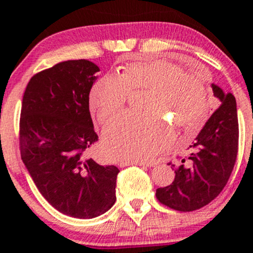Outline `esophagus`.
I'll return each instance as SVG.
<instances>
[{
    "instance_id": "34e87169",
    "label": "esophagus",
    "mask_w": 253,
    "mask_h": 253,
    "mask_svg": "<svg viewBox=\"0 0 253 253\" xmlns=\"http://www.w3.org/2000/svg\"><path fill=\"white\" fill-rule=\"evenodd\" d=\"M121 167H126V166H146V167H153V164H147V162L141 161H120Z\"/></svg>"
}]
</instances>
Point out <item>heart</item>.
Masks as SVG:
<instances>
[{"label":"heart","mask_w":253,"mask_h":253,"mask_svg":"<svg viewBox=\"0 0 253 253\" xmlns=\"http://www.w3.org/2000/svg\"><path fill=\"white\" fill-rule=\"evenodd\" d=\"M137 91H151L144 105L148 114H123L103 133L106 150L116 160L153 158L174 139L167 120L191 133L209 114L206 75L186 72L167 60L133 62L123 67L119 76H103L93 85L89 106L100 122L106 123L124 108L131 92Z\"/></svg>","instance_id":"obj_1"}]
</instances>
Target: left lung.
<instances>
[{"mask_svg": "<svg viewBox=\"0 0 253 253\" xmlns=\"http://www.w3.org/2000/svg\"><path fill=\"white\" fill-rule=\"evenodd\" d=\"M220 107L212 114L191 145V153L182 159L175 170L174 182L157 189L164 205L181 212L202 209L222 191L236 162L238 121L236 100L231 93L212 84Z\"/></svg>", "mask_w": 253, "mask_h": 253, "instance_id": "obj_1", "label": "left lung"}]
</instances>
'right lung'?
<instances>
[{
    "mask_svg": "<svg viewBox=\"0 0 253 253\" xmlns=\"http://www.w3.org/2000/svg\"><path fill=\"white\" fill-rule=\"evenodd\" d=\"M99 71L87 60L61 62L31 78L22 101L24 165L43 198L77 219L101 215L116 200L119 168L87 157L98 140L88 102Z\"/></svg>",
    "mask_w": 253,
    "mask_h": 253,
    "instance_id": "right-lung-1",
    "label": "right lung"
}]
</instances>
